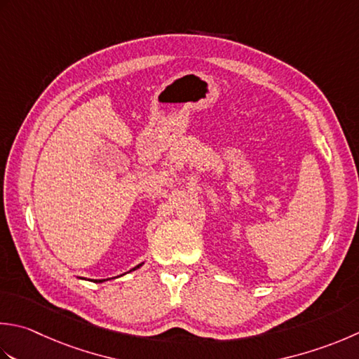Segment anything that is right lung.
Returning <instances> with one entry per match:
<instances>
[{
  "label": "right lung",
  "mask_w": 359,
  "mask_h": 359,
  "mask_svg": "<svg viewBox=\"0 0 359 359\" xmlns=\"http://www.w3.org/2000/svg\"><path fill=\"white\" fill-rule=\"evenodd\" d=\"M140 266H142V264H138V266H137V268H133L132 271H135V269H138V268H140ZM95 282H104V280H95Z\"/></svg>",
  "instance_id": "add662e5"
}]
</instances>
